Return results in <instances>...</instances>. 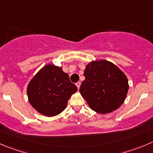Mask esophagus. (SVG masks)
<instances>
[{"instance_id": "34e87169", "label": "esophagus", "mask_w": 153, "mask_h": 153, "mask_svg": "<svg viewBox=\"0 0 153 153\" xmlns=\"http://www.w3.org/2000/svg\"><path fill=\"white\" fill-rule=\"evenodd\" d=\"M76 86H77V87H78V90H79L80 87H81V82H78V83H76Z\"/></svg>"}]
</instances>
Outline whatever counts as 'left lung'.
Segmentation results:
<instances>
[{
  "label": "left lung",
  "mask_w": 153,
  "mask_h": 153,
  "mask_svg": "<svg viewBox=\"0 0 153 153\" xmlns=\"http://www.w3.org/2000/svg\"><path fill=\"white\" fill-rule=\"evenodd\" d=\"M84 75L80 93L93 111L108 114L123 105L129 86L126 75L116 65L105 60L91 61Z\"/></svg>",
  "instance_id": "obj_1"
}]
</instances>
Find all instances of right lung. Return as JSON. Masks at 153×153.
<instances>
[{
	"label": "right lung",
	"mask_w": 153,
	"mask_h": 153,
	"mask_svg": "<svg viewBox=\"0 0 153 153\" xmlns=\"http://www.w3.org/2000/svg\"><path fill=\"white\" fill-rule=\"evenodd\" d=\"M77 90L62 67L47 64L30 81L27 94L30 104L39 114L54 117L64 111L68 100Z\"/></svg>",
	"instance_id": "1"
}]
</instances>
